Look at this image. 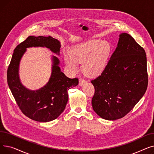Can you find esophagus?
Wrapping results in <instances>:
<instances>
[{"label": "esophagus", "mask_w": 154, "mask_h": 154, "mask_svg": "<svg viewBox=\"0 0 154 154\" xmlns=\"http://www.w3.org/2000/svg\"><path fill=\"white\" fill-rule=\"evenodd\" d=\"M85 83H86V81H85V80H84V79H80V80H79V85L80 86H82V85H84Z\"/></svg>", "instance_id": "34e87169"}]
</instances>
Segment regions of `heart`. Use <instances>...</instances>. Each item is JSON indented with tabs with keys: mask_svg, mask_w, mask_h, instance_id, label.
I'll return each instance as SVG.
<instances>
[{
	"mask_svg": "<svg viewBox=\"0 0 154 154\" xmlns=\"http://www.w3.org/2000/svg\"><path fill=\"white\" fill-rule=\"evenodd\" d=\"M110 52V44L106 41L92 40L76 45L70 54H65L64 60L72 72L79 69L77 62H82V69L89 77L99 75L106 67Z\"/></svg>",
	"mask_w": 154,
	"mask_h": 154,
	"instance_id": "1",
	"label": "heart"
}]
</instances>
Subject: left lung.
Segmentation results:
<instances>
[{
  "mask_svg": "<svg viewBox=\"0 0 154 154\" xmlns=\"http://www.w3.org/2000/svg\"><path fill=\"white\" fill-rule=\"evenodd\" d=\"M94 112L101 118H122L142 99L148 85L146 54L127 33L119 35L114 52L100 75L92 80Z\"/></svg>",
  "mask_w": 154,
  "mask_h": 154,
  "instance_id": "8db88e82",
  "label": "left lung"
}]
</instances>
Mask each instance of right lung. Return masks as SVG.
Masks as SVG:
<instances>
[{
  "instance_id": "right-lung-1",
  "label": "right lung",
  "mask_w": 154,
  "mask_h": 154,
  "mask_svg": "<svg viewBox=\"0 0 154 154\" xmlns=\"http://www.w3.org/2000/svg\"><path fill=\"white\" fill-rule=\"evenodd\" d=\"M46 47L59 55L60 42L51 36H29L14 49L7 70V83L24 115L40 122H47L57 118L66 109L69 99L68 91L79 84L77 78L66 76L59 67L60 60L52 56V72L48 82L38 90L24 86L19 77V65L23 54L29 47Z\"/></svg>"
}]
</instances>
